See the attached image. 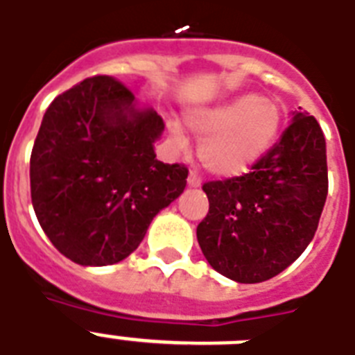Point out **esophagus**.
Masks as SVG:
<instances>
[{"instance_id":"1","label":"esophagus","mask_w":355,"mask_h":355,"mask_svg":"<svg viewBox=\"0 0 355 355\" xmlns=\"http://www.w3.org/2000/svg\"><path fill=\"white\" fill-rule=\"evenodd\" d=\"M200 182H202V180H200V177L197 175V171H195V169H191V171H189V177H188L189 186H191V188H199Z\"/></svg>"}]
</instances>
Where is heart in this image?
<instances>
[{"label": "heart", "mask_w": 355, "mask_h": 355, "mask_svg": "<svg viewBox=\"0 0 355 355\" xmlns=\"http://www.w3.org/2000/svg\"><path fill=\"white\" fill-rule=\"evenodd\" d=\"M188 123L199 136H205L199 156L206 169L232 177L247 171L272 145L282 114L272 101L245 94L189 116ZM173 134L182 138L178 127H173Z\"/></svg>", "instance_id": "1"}]
</instances>
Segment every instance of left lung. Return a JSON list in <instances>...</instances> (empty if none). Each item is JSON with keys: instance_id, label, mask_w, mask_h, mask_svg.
Instances as JSON below:
<instances>
[{"instance_id": "8db88e82", "label": "left lung", "mask_w": 355, "mask_h": 355, "mask_svg": "<svg viewBox=\"0 0 355 355\" xmlns=\"http://www.w3.org/2000/svg\"><path fill=\"white\" fill-rule=\"evenodd\" d=\"M210 210L197 227L208 263L239 284L280 275L306 250L328 195L322 128L298 112L250 171L202 186Z\"/></svg>"}]
</instances>
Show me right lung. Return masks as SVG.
<instances>
[{
    "mask_svg": "<svg viewBox=\"0 0 355 355\" xmlns=\"http://www.w3.org/2000/svg\"><path fill=\"white\" fill-rule=\"evenodd\" d=\"M164 130L155 110L110 75L53 99L31 153V200L58 252L112 265L134 252L153 217L186 188L188 167L156 160Z\"/></svg>",
    "mask_w": 355,
    "mask_h": 355,
    "instance_id": "add662e5",
    "label": "right lung"
}]
</instances>
